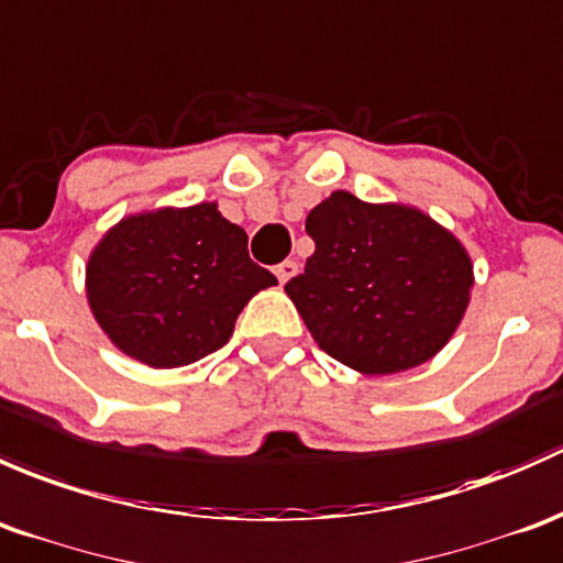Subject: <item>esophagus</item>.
Returning <instances> with one entry per match:
<instances>
[{"label":"esophagus","mask_w":563,"mask_h":563,"mask_svg":"<svg viewBox=\"0 0 563 563\" xmlns=\"http://www.w3.org/2000/svg\"><path fill=\"white\" fill-rule=\"evenodd\" d=\"M274 274H276V279H279V284H287L295 274H298V263H295V260H284V263L276 265Z\"/></svg>","instance_id":"obj_1"}]
</instances>
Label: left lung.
<instances>
[{"mask_svg": "<svg viewBox=\"0 0 563 563\" xmlns=\"http://www.w3.org/2000/svg\"><path fill=\"white\" fill-rule=\"evenodd\" d=\"M314 254L284 292L320 350L368 376L431 361L461 324L474 284L450 230L398 202L333 192L306 217Z\"/></svg>", "mask_w": 563, "mask_h": 563, "instance_id": "left-lung-1", "label": "left lung"}]
</instances>
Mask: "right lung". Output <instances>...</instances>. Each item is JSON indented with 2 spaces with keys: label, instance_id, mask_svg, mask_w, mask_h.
<instances>
[{
  "label": "right lung",
  "instance_id": "obj_1",
  "mask_svg": "<svg viewBox=\"0 0 563 563\" xmlns=\"http://www.w3.org/2000/svg\"><path fill=\"white\" fill-rule=\"evenodd\" d=\"M246 241L217 202L121 219L86 265L91 314L124 355L189 366L228 344L243 306L276 284Z\"/></svg>",
  "mask_w": 563,
  "mask_h": 563
}]
</instances>
